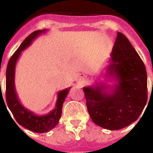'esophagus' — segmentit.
Wrapping results in <instances>:
<instances>
[{"instance_id": "1", "label": "esophagus", "mask_w": 153, "mask_h": 153, "mask_svg": "<svg viewBox=\"0 0 153 153\" xmlns=\"http://www.w3.org/2000/svg\"><path fill=\"white\" fill-rule=\"evenodd\" d=\"M86 79H87V78H86V76L83 74H80L79 75V76H78V81H79V83H85V82L86 81Z\"/></svg>"}]
</instances>
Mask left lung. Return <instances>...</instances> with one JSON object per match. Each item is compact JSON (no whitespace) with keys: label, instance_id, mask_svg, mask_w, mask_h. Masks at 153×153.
I'll return each mask as SVG.
<instances>
[{"label":"left lung","instance_id":"obj_1","mask_svg":"<svg viewBox=\"0 0 153 153\" xmlns=\"http://www.w3.org/2000/svg\"><path fill=\"white\" fill-rule=\"evenodd\" d=\"M113 85L97 83L85 86L86 106L93 122L109 130L135 122L147 102V74L143 60L126 36L117 33L106 79Z\"/></svg>","mask_w":153,"mask_h":153}]
</instances>
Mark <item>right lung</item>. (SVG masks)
Listing matches in <instances>:
<instances>
[{
	"instance_id": "1",
	"label": "right lung",
	"mask_w": 153,
	"mask_h": 153,
	"mask_svg": "<svg viewBox=\"0 0 153 153\" xmlns=\"http://www.w3.org/2000/svg\"><path fill=\"white\" fill-rule=\"evenodd\" d=\"M47 30L46 29L36 30L25 38L18 49L10 57L6 72V100L8 108L10 109L16 121L20 125L32 132L39 133L48 132L57 125L61 117L63 102L71 88L68 87L58 92L57 100L54 109L45 115L35 114L33 112L24 107L19 100L14 84L17 62L21 56V52L27 48L39 35L45 33Z\"/></svg>"
}]
</instances>
